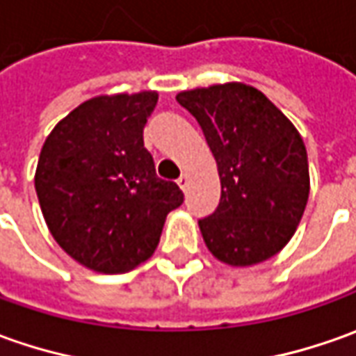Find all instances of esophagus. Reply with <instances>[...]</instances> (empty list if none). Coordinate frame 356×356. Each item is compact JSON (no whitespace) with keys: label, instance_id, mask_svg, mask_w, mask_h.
Segmentation results:
<instances>
[{"label":"esophagus","instance_id":"1","mask_svg":"<svg viewBox=\"0 0 356 356\" xmlns=\"http://www.w3.org/2000/svg\"><path fill=\"white\" fill-rule=\"evenodd\" d=\"M187 183H189V177H187V173H183V175L177 179V185L181 187V189L185 191L187 189Z\"/></svg>","mask_w":356,"mask_h":356}]
</instances>
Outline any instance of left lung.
<instances>
[{
	"mask_svg": "<svg viewBox=\"0 0 356 356\" xmlns=\"http://www.w3.org/2000/svg\"><path fill=\"white\" fill-rule=\"evenodd\" d=\"M215 155L220 202L199 220L207 248L230 266L260 264L282 250L309 197L300 131L258 88L227 82L177 94Z\"/></svg>",
	"mask_w": 356,
	"mask_h": 356,
	"instance_id": "left-lung-1",
	"label": "left lung"
}]
</instances>
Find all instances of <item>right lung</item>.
I'll return each mask as SVG.
<instances>
[{
  "mask_svg": "<svg viewBox=\"0 0 356 356\" xmlns=\"http://www.w3.org/2000/svg\"><path fill=\"white\" fill-rule=\"evenodd\" d=\"M157 92L96 96L63 118L44 140L35 191L44 222L70 258L122 274L157 248L165 216L183 202L155 175L143 128Z\"/></svg>",
  "mask_w": 356,
  "mask_h": 356,
  "instance_id": "obj_1",
  "label": "right lung"
}]
</instances>
